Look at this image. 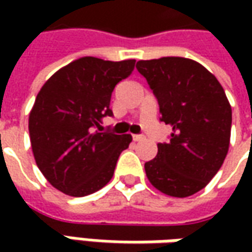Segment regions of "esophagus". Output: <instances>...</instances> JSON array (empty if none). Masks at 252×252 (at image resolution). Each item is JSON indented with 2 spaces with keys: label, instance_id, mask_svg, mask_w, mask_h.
<instances>
[{
  "label": "esophagus",
  "instance_id": "1",
  "mask_svg": "<svg viewBox=\"0 0 252 252\" xmlns=\"http://www.w3.org/2000/svg\"><path fill=\"white\" fill-rule=\"evenodd\" d=\"M133 140L134 141L143 140V136H141V134H133Z\"/></svg>",
  "mask_w": 252,
  "mask_h": 252
}]
</instances>
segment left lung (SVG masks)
<instances>
[{
  "instance_id": "8db88e82",
  "label": "left lung",
  "mask_w": 252,
  "mask_h": 252,
  "mask_svg": "<svg viewBox=\"0 0 252 252\" xmlns=\"http://www.w3.org/2000/svg\"><path fill=\"white\" fill-rule=\"evenodd\" d=\"M137 71L147 80L160 106V121L171 125L167 143L144 164L146 175L162 193L187 198L203 189L226 158L231 106L216 77L190 59L140 60Z\"/></svg>"
}]
</instances>
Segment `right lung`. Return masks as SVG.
I'll use <instances>...</instances> for the list:
<instances>
[{"instance_id": "add662e5", "label": "right lung", "mask_w": 252, "mask_h": 252, "mask_svg": "<svg viewBox=\"0 0 252 252\" xmlns=\"http://www.w3.org/2000/svg\"><path fill=\"white\" fill-rule=\"evenodd\" d=\"M134 64L81 57L54 73L37 94L29 115L32 151L46 179L65 195L80 198L103 188L129 147L130 134L102 131L99 122L113 115V88Z\"/></svg>"}]
</instances>
